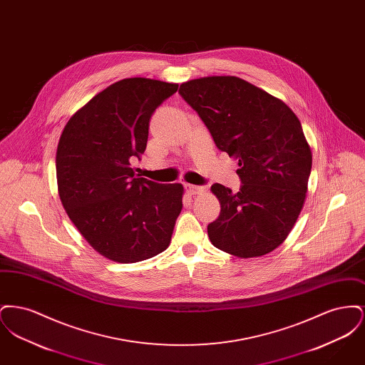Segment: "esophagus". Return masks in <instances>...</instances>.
I'll use <instances>...</instances> for the list:
<instances>
[{
    "label": "esophagus",
    "mask_w": 365,
    "mask_h": 365,
    "mask_svg": "<svg viewBox=\"0 0 365 365\" xmlns=\"http://www.w3.org/2000/svg\"><path fill=\"white\" fill-rule=\"evenodd\" d=\"M185 190H186V192H189L190 195H195V194L202 192V191H204V187H202V186H195V185H189V183H186V185H185Z\"/></svg>",
    "instance_id": "esophagus-1"
}]
</instances>
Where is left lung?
<instances>
[{"mask_svg":"<svg viewBox=\"0 0 365 365\" xmlns=\"http://www.w3.org/2000/svg\"><path fill=\"white\" fill-rule=\"evenodd\" d=\"M182 98L208 127L219 150L238 160L241 189L220 183V202L208 225L210 242L238 257H257L286 240L302 209L312 152L294 112L274 96L237 76L182 83Z\"/></svg>","mask_w":365,"mask_h":365,"instance_id":"8db88e82","label":"left lung"}]
</instances>
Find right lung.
I'll use <instances>...</instances> for the list:
<instances>
[{
	"mask_svg": "<svg viewBox=\"0 0 365 365\" xmlns=\"http://www.w3.org/2000/svg\"><path fill=\"white\" fill-rule=\"evenodd\" d=\"M176 90V83L146 78L119 81L79 109L58 140L61 204L87 242L109 260H146L171 242L183 186L140 178L131 160L143 155L153 112Z\"/></svg>",
	"mask_w": 365,
	"mask_h": 365,
	"instance_id": "obj_1",
	"label": "right lung"
}]
</instances>
